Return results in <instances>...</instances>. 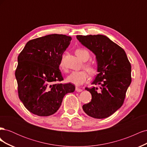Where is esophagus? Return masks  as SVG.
I'll return each mask as SVG.
<instances>
[{
	"instance_id": "esophagus-1",
	"label": "esophagus",
	"mask_w": 147,
	"mask_h": 147,
	"mask_svg": "<svg viewBox=\"0 0 147 147\" xmlns=\"http://www.w3.org/2000/svg\"><path fill=\"white\" fill-rule=\"evenodd\" d=\"M75 90H76L77 92H82L83 90H82V89H80V88H78V87H76L75 88Z\"/></svg>"
}]
</instances>
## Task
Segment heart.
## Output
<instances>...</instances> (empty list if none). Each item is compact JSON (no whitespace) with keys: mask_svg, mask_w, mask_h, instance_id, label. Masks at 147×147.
I'll return each instance as SVG.
<instances>
[{"mask_svg":"<svg viewBox=\"0 0 147 147\" xmlns=\"http://www.w3.org/2000/svg\"><path fill=\"white\" fill-rule=\"evenodd\" d=\"M75 54L80 58L82 60L85 61H87L90 57V53L86 49L84 48H78L75 51ZM88 72L91 75H94L97 71V66L93 63H89L84 65ZM60 69L63 70H65V66L63 62V57L60 61L59 63ZM89 75L86 70H82L80 71H74L71 73L67 78V82L75 84L77 86L81 85V84L85 83L88 79Z\"/></svg>","mask_w":147,"mask_h":147,"instance_id":"heart-1","label":"heart"}]
</instances>
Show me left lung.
I'll return each mask as SVG.
<instances>
[{"label": "left lung", "instance_id": "1", "mask_svg": "<svg viewBox=\"0 0 147 147\" xmlns=\"http://www.w3.org/2000/svg\"><path fill=\"white\" fill-rule=\"evenodd\" d=\"M77 38L96 55L99 74L92 84L100 86L85 88L92 99L83 109L92 118H107L124 103L131 83V63L123 49L105 35H77Z\"/></svg>", "mask_w": 147, "mask_h": 147}]
</instances>
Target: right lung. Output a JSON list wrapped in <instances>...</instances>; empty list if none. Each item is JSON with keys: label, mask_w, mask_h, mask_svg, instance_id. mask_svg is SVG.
I'll return each instance as SVG.
<instances>
[{"label": "right lung", "mask_w": 147, "mask_h": 147, "mask_svg": "<svg viewBox=\"0 0 147 147\" xmlns=\"http://www.w3.org/2000/svg\"><path fill=\"white\" fill-rule=\"evenodd\" d=\"M72 40L63 34H50L29 40L18 57L15 77L19 98L30 112L48 117L57 112L64 96L75 87L64 80L60 61Z\"/></svg>", "instance_id": "1"}]
</instances>
